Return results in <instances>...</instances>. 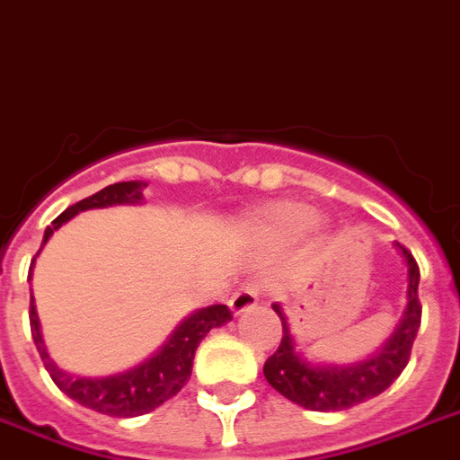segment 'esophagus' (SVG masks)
I'll use <instances>...</instances> for the list:
<instances>
[{
	"label": "esophagus",
	"mask_w": 460,
	"mask_h": 460,
	"mask_svg": "<svg viewBox=\"0 0 460 460\" xmlns=\"http://www.w3.org/2000/svg\"><path fill=\"white\" fill-rule=\"evenodd\" d=\"M257 302H260V286H255V283H245V286H241L236 293L231 295V314L238 316L243 314V312H250L252 307H257Z\"/></svg>",
	"instance_id": "1"
}]
</instances>
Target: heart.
<instances>
[{
    "label": "heart",
    "instance_id": "1",
    "mask_svg": "<svg viewBox=\"0 0 460 460\" xmlns=\"http://www.w3.org/2000/svg\"><path fill=\"white\" fill-rule=\"evenodd\" d=\"M250 224L257 236L264 241L288 243L309 226L312 229L321 226V219L314 215L312 205L302 200H276V203L264 205L262 210H257Z\"/></svg>",
    "mask_w": 460,
    "mask_h": 460
}]
</instances>
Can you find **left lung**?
<instances>
[{
    "mask_svg": "<svg viewBox=\"0 0 460 460\" xmlns=\"http://www.w3.org/2000/svg\"><path fill=\"white\" fill-rule=\"evenodd\" d=\"M394 248L406 267V307L390 338L366 359L354 364H323L309 359L307 354L297 349L281 305H271L283 323V338L279 349L264 364V378L276 392L309 411H342L366 399L378 397L399 378V373L409 364L413 340L420 328V271L404 245L394 243Z\"/></svg>",
    "mask_w": 460,
    "mask_h": 460,
    "instance_id": "1",
    "label": "left lung"
}]
</instances>
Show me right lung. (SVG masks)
Returning <instances> with one entry per match:
<instances>
[{
	"label": "right lung",
	"instance_id": "right-lung-1",
	"mask_svg": "<svg viewBox=\"0 0 460 460\" xmlns=\"http://www.w3.org/2000/svg\"><path fill=\"white\" fill-rule=\"evenodd\" d=\"M144 189L146 181H120V184H111L106 189H101L99 193L84 198L80 203L70 205L68 210L61 212L51 222V226H47L42 248L47 245L49 238L54 236V231L61 229L63 224L70 222L80 212L96 210V208H111V205L144 203ZM35 260L30 264V279H32ZM226 321H231V312L226 305H212V307L196 309L193 314L186 316L172 331L170 338L160 345V349H155L139 366H134L129 371L113 373V376L87 378V376L63 371L61 366L54 361V357L49 354L47 345H44L42 323H40V316H37L35 297L30 295V331H32L37 352L42 357L44 368L49 371L51 380L58 385L63 394H68L77 404L113 418L141 416V413L153 411L160 404H165L167 399L174 397L186 385V380L191 378L193 357H196L200 340L210 333L212 328L224 326Z\"/></svg>",
	"mask_w": 460,
	"mask_h": 460
}]
</instances>
